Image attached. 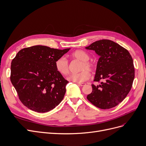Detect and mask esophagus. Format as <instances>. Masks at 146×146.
<instances>
[{
    "mask_svg": "<svg viewBox=\"0 0 146 146\" xmlns=\"http://www.w3.org/2000/svg\"><path fill=\"white\" fill-rule=\"evenodd\" d=\"M78 84L80 86H84L86 85V83L84 82H82V83H78Z\"/></svg>",
    "mask_w": 146,
    "mask_h": 146,
    "instance_id": "obj_1",
    "label": "esophagus"
}]
</instances>
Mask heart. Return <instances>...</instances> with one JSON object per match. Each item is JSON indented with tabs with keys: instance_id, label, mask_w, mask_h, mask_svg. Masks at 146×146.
<instances>
[{
	"instance_id": "obj_1",
	"label": "heart",
	"mask_w": 146,
	"mask_h": 146,
	"mask_svg": "<svg viewBox=\"0 0 146 146\" xmlns=\"http://www.w3.org/2000/svg\"><path fill=\"white\" fill-rule=\"evenodd\" d=\"M71 56L74 59L81 61L78 73H74L69 75L67 79L71 82L77 83H82L90 78V71H93L95 68V65L93 62L89 60V54L82 50H77L71 54ZM55 68L56 71L62 75H66L69 73V63L66 58L60 57L55 62Z\"/></svg>"
}]
</instances>
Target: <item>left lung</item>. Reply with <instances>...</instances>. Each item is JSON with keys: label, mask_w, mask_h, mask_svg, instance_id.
Returning a JSON list of instances; mask_svg holds the SVG:
<instances>
[{"label": "left lung", "mask_w": 146, "mask_h": 146, "mask_svg": "<svg viewBox=\"0 0 146 146\" xmlns=\"http://www.w3.org/2000/svg\"><path fill=\"white\" fill-rule=\"evenodd\" d=\"M100 56L94 81L93 91L87 99L102 109L115 107L126 98L133 86L135 76L133 60L129 52L110 40L96 41L86 47Z\"/></svg>", "instance_id": "8db88e82"}]
</instances>
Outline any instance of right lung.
<instances>
[{
  "label": "right lung",
  "mask_w": 146,
  "mask_h": 146,
  "mask_svg": "<svg viewBox=\"0 0 146 146\" xmlns=\"http://www.w3.org/2000/svg\"><path fill=\"white\" fill-rule=\"evenodd\" d=\"M69 49L38 45L18 52L12 60L10 79L25 106L44 113L63 100L69 82L56 71L55 62Z\"/></svg>",
  "instance_id": "right-lung-1"
}]
</instances>
